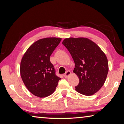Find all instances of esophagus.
Instances as JSON below:
<instances>
[{"instance_id":"esophagus-1","label":"esophagus","mask_w":124,"mask_h":124,"mask_svg":"<svg viewBox=\"0 0 124 124\" xmlns=\"http://www.w3.org/2000/svg\"><path fill=\"white\" fill-rule=\"evenodd\" d=\"M70 74H71V72H70V70H67L66 73H65L64 75V77L65 78H67L68 77L69 75H70Z\"/></svg>"}]
</instances>
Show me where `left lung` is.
<instances>
[{"label": "left lung", "mask_w": 124, "mask_h": 124, "mask_svg": "<svg viewBox=\"0 0 124 124\" xmlns=\"http://www.w3.org/2000/svg\"><path fill=\"white\" fill-rule=\"evenodd\" d=\"M62 44L75 63L73 72L79 79L75 90L86 96L96 93L103 85L108 74L106 54L96 44L86 38H66Z\"/></svg>", "instance_id": "obj_1"}]
</instances>
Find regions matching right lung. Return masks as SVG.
<instances>
[{
	"label": "right lung",
	"mask_w": 124,
	"mask_h": 124,
	"mask_svg": "<svg viewBox=\"0 0 124 124\" xmlns=\"http://www.w3.org/2000/svg\"><path fill=\"white\" fill-rule=\"evenodd\" d=\"M61 38H46L30 46L22 58L21 77L25 86L35 96L45 97L54 91L61 78L56 75L50 56Z\"/></svg>",
	"instance_id": "1"
}]
</instances>
